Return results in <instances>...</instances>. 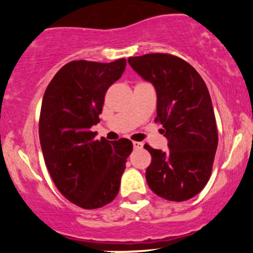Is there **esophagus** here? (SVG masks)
<instances>
[{
  "label": "esophagus",
  "instance_id": "34e87169",
  "mask_svg": "<svg viewBox=\"0 0 253 253\" xmlns=\"http://www.w3.org/2000/svg\"><path fill=\"white\" fill-rule=\"evenodd\" d=\"M143 143H140V141H133V147H134L135 150H140L143 149Z\"/></svg>",
  "mask_w": 253,
  "mask_h": 253
}]
</instances>
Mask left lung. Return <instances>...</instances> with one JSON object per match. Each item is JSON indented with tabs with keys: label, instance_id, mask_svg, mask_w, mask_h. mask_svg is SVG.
<instances>
[{
	"label": "left lung",
	"instance_id": "8db88e82",
	"mask_svg": "<svg viewBox=\"0 0 253 253\" xmlns=\"http://www.w3.org/2000/svg\"><path fill=\"white\" fill-rule=\"evenodd\" d=\"M129 65L157 91L156 123L163 125L167 152L151 153L146 181L169 201L189 200L210 181L217 147V129L210 91L189 63L169 53L129 57Z\"/></svg>",
	"mask_w": 253,
	"mask_h": 253
}]
</instances>
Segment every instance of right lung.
I'll list each match as a JSON object with an SVG mask.
<instances>
[{
	"label": "right lung",
	"mask_w": 253,
	"mask_h": 253,
	"mask_svg": "<svg viewBox=\"0 0 253 253\" xmlns=\"http://www.w3.org/2000/svg\"><path fill=\"white\" fill-rule=\"evenodd\" d=\"M126 59L112 63L72 60L54 75L43 94L39 138L57 189L84 210L115 199L132 141L95 139L107 90L121 77Z\"/></svg>",
	"instance_id": "obj_1"
}]
</instances>
